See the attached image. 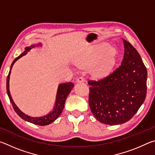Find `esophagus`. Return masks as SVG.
I'll list each match as a JSON object with an SVG mask.
<instances>
[{
	"instance_id": "34e87169",
	"label": "esophagus",
	"mask_w": 155,
	"mask_h": 155,
	"mask_svg": "<svg viewBox=\"0 0 155 155\" xmlns=\"http://www.w3.org/2000/svg\"><path fill=\"white\" fill-rule=\"evenodd\" d=\"M84 81H85V78H84L83 77H78L77 79V83H82V82H84Z\"/></svg>"
}]
</instances>
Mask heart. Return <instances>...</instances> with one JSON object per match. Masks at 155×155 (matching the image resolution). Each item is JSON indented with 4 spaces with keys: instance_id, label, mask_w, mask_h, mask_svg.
Masks as SVG:
<instances>
[{
    "instance_id": "1",
    "label": "heart",
    "mask_w": 155,
    "mask_h": 155,
    "mask_svg": "<svg viewBox=\"0 0 155 155\" xmlns=\"http://www.w3.org/2000/svg\"><path fill=\"white\" fill-rule=\"evenodd\" d=\"M117 52L108 44H103L91 48L81 57L86 64H93L94 71L101 74L108 70L116 59Z\"/></svg>"
}]
</instances>
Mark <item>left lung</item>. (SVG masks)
<instances>
[{"mask_svg":"<svg viewBox=\"0 0 155 155\" xmlns=\"http://www.w3.org/2000/svg\"><path fill=\"white\" fill-rule=\"evenodd\" d=\"M122 40L124 54L121 65L103 77L88 81L91 111L99 122L109 125L130 120L146 96V68L137 50Z\"/></svg>","mask_w":155,"mask_h":155,"instance_id":"1","label":"left lung"}]
</instances>
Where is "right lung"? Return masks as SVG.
I'll list each match as a JSON object with an SVG mask.
<instances>
[{"instance_id":"add662e5","label":"right lung","mask_w":155,"mask_h":155,"mask_svg":"<svg viewBox=\"0 0 155 155\" xmlns=\"http://www.w3.org/2000/svg\"><path fill=\"white\" fill-rule=\"evenodd\" d=\"M36 46H41V43H39L37 45H31L29 47H26L25 52H23L22 54H20L19 56L16 57L14 61L12 62L11 67H10V70L9 72V74L7 76V92L8 94L9 98L10 100V102L13 106L14 111L16 112V114L19 115L21 118L23 119L25 121H27L28 122L32 123L34 124L40 125V126H45L51 124L52 122H53L57 117H58L62 113L63 109L64 108V104L65 103V100H66L67 96L68 94H70V91L72 90V88L74 87V83L71 82L69 83H61L59 84L58 89H57V96H56V101L55 104H54V108L52 109V111L49 113L48 114L44 116L41 117H31L29 115H26L24 114L22 111H20V109L16 106V104L13 101L12 98L11 94H10L9 91V78H10V74H11V70L12 69V67L15 62L17 61L18 59H19L21 57L25 55L27 52L30 51L32 48H35Z\"/></svg>"}]
</instances>
